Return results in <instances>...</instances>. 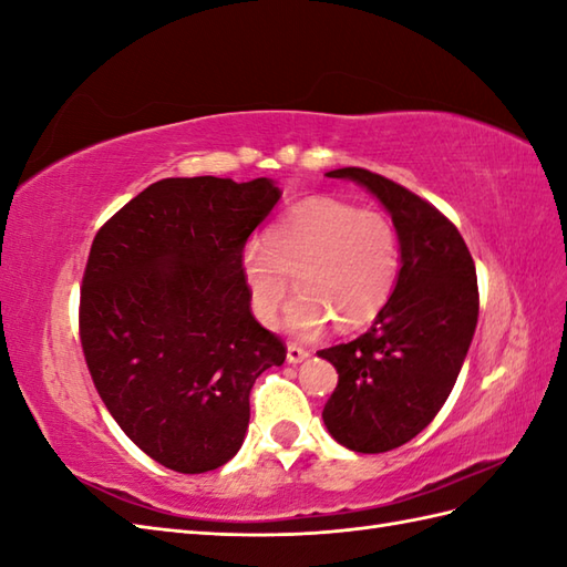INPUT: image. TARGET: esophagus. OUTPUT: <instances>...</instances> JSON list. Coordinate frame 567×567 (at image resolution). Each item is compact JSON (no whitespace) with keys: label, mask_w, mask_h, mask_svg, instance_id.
Listing matches in <instances>:
<instances>
[{"label":"esophagus","mask_w":567,"mask_h":567,"mask_svg":"<svg viewBox=\"0 0 567 567\" xmlns=\"http://www.w3.org/2000/svg\"><path fill=\"white\" fill-rule=\"evenodd\" d=\"M307 358H309V351H307V348L297 346V343H290V346H287V360H290V363H302V360H307Z\"/></svg>","instance_id":"esophagus-1"}]
</instances>
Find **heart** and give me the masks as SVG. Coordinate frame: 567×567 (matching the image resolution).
<instances>
[{
	"mask_svg": "<svg viewBox=\"0 0 567 567\" xmlns=\"http://www.w3.org/2000/svg\"><path fill=\"white\" fill-rule=\"evenodd\" d=\"M250 309L272 323L290 277L299 297L287 311L297 333H317L333 319L343 331L375 321L402 270L400 236L390 216L333 197H311L277 221L262 244L244 248Z\"/></svg>",
	"mask_w": 567,
	"mask_h": 567,
	"instance_id": "heart-1",
	"label": "heart"
}]
</instances>
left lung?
<instances>
[{"label": "left lung", "mask_w": 567, "mask_h": 567, "mask_svg": "<svg viewBox=\"0 0 567 567\" xmlns=\"http://www.w3.org/2000/svg\"><path fill=\"white\" fill-rule=\"evenodd\" d=\"M329 177L355 179L392 214L402 246L394 295L355 341L319 351L339 372L323 424L358 453L400 449L449 400L477 327L475 262L449 216L414 192L365 167Z\"/></svg>", "instance_id": "obj_1"}]
</instances>
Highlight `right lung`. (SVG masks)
Wrapping results in <instances>:
<instances>
[{"instance_id":"obj_1","label":"right lung","mask_w":567,"mask_h":567,"mask_svg":"<svg viewBox=\"0 0 567 567\" xmlns=\"http://www.w3.org/2000/svg\"><path fill=\"white\" fill-rule=\"evenodd\" d=\"M280 199L268 177H167L92 240L80 343L104 406L155 463L197 475L244 443L250 390L287 346L250 311L244 248Z\"/></svg>"}]
</instances>
